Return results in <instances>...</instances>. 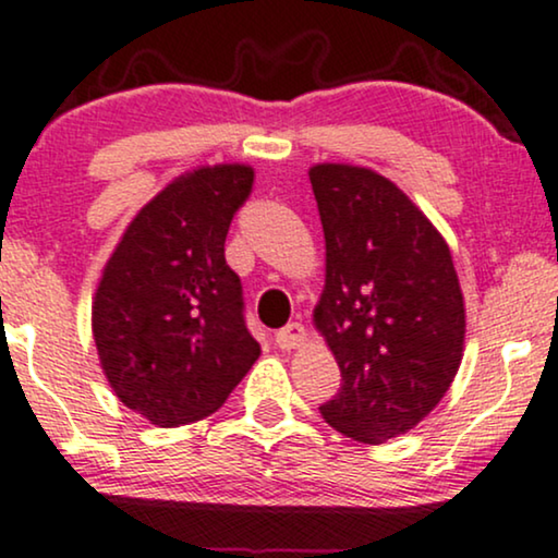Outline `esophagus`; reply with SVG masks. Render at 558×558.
<instances>
[{"label": "esophagus", "instance_id": "esophagus-1", "mask_svg": "<svg viewBox=\"0 0 558 558\" xmlns=\"http://www.w3.org/2000/svg\"><path fill=\"white\" fill-rule=\"evenodd\" d=\"M274 339H277L279 349H287V352H290V349H300L302 343L307 341V331L302 323H290V326H284L281 331H277Z\"/></svg>", "mask_w": 558, "mask_h": 558}]
</instances>
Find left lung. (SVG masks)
Masks as SVG:
<instances>
[{
	"mask_svg": "<svg viewBox=\"0 0 558 558\" xmlns=\"http://www.w3.org/2000/svg\"><path fill=\"white\" fill-rule=\"evenodd\" d=\"M326 235V287L313 311L341 369L320 414L364 445L414 429L463 360L465 307L450 247L388 178L356 165L311 168Z\"/></svg>",
	"mask_w": 558,
	"mask_h": 558,
	"instance_id": "obj_1",
	"label": "left lung"
}]
</instances>
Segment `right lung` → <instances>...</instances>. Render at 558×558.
<instances>
[{
  "label": "right lung",
  "mask_w": 558,
  "mask_h": 558,
  "mask_svg": "<svg viewBox=\"0 0 558 558\" xmlns=\"http://www.w3.org/2000/svg\"><path fill=\"white\" fill-rule=\"evenodd\" d=\"M251 189L253 168L238 162L178 175L142 206L102 268L93 302L100 367L119 401L157 426L215 414L260 354L225 260Z\"/></svg>",
  "instance_id": "right-lung-1"
}]
</instances>
